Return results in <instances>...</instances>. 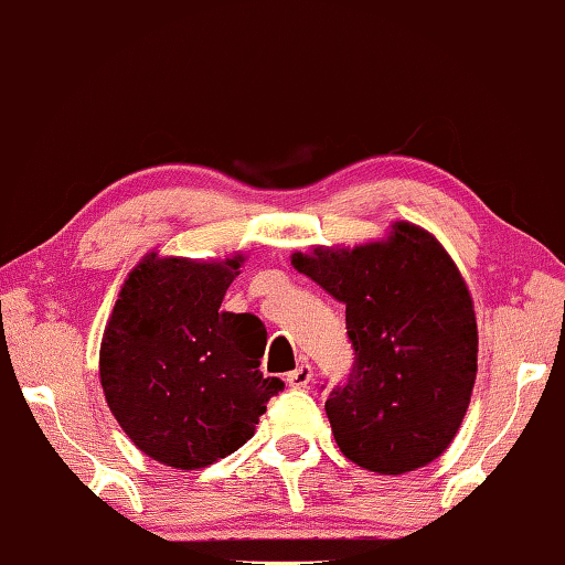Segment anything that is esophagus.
Returning a JSON list of instances; mask_svg holds the SVG:
<instances>
[{
    "instance_id": "esophagus-1",
    "label": "esophagus",
    "mask_w": 565,
    "mask_h": 565,
    "mask_svg": "<svg viewBox=\"0 0 565 565\" xmlns=\"http://www.w3.org/2000/svg\"><path fill=\"white\" fill-rule=\"evenodd\" d=\"M309 381H311L309 363H301L299 367H294L291 373H286V383H289V388H307Z\"/></svg>"
}]
</instances>
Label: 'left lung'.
<instances>
[{
  "instance_id": "8db88e82",
  "label": "left lung",
  "mask_w": 565,
  "mask_h": 565,
  "mask_svg": "<svg viewBox=\"0 0 565 565\" xmlns=\"http://www.w3.org/2000/svg\"><path fill=\"white\" fill-rule=\"evenodd\" d=\"M291 264L344 305L355 363L324 403L340 451L381 475L441 457L477 377L475 307L441 243L395 223L388 241L315 248Z\"/></svg>"
}]
</instances>
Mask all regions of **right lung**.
<instances>
[{
	"label": "right lung",
	"instance_id": "add662e5",
	"mask_svg": "<svg viewBox=\"0 0 565 565\" xmlns=\"http://www.w3.org/2000/svg\"><path fill=\"white\" fill-rule=\"evenodd\" d=\"M241 256L225 260L149 254L124 281L100 342V385L126 436L147 457L200 469L256 431L279 377L258 365L266 327L221 311Z\"/></svg>",
	"mask_w": 565,
	"mask_h": 565
}]
</instances>
